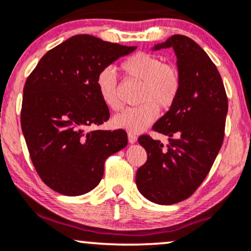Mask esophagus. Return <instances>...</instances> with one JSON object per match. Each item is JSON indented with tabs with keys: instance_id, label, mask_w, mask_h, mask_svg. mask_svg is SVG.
<instances>
[{
	"instance_id": "1",
	"label": "esophagus",
	"mask_w": 251,
	"mask_h": 251,
	"mask_svg": "<svg viewBox=\"0 0 251 251\" xmlns=\"http://www.w3.org/2000/svg\"><path fill=\"white\" fill-rule=\"evenodd\" d=\"M127 138H128V143L129 144H134L135 141H137V135H135L134 133H132V132H128Z\"/></svg>"
}]
</instances>
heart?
I'll return each mask as SVG.
<instances>
[{
    "mask_svg": "<svg viewBox=\"0 0 251 251\" xmlns=\"http://www.w3.org/2000/svg\"><path fill=\"white\" fill-rule=\"evenodd\" d=\"M122 70L126 76L141 81L138 96L141 104L117 114L113 118V125L129 132H141L158 118V107L167 110L176 100L181 87L179 71L173 65L164 64L158 57L146 52H138L124 60ZM96 87L101 101L108 108L119 111L123 107L118 79L112 68H105L99 72Z\"/></svg>",
    "mask_w": 251,
    "mask_h": 251,
    "instance_id": "heart-1",
    "label": "heart"
}]
</instances>
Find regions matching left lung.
<instances>
[{
	"instance_id": "8db88e82",
	"label": "left lung",
	"mask_w": 251,
	"mask_h": 251,
	"mask_svg": "<svg viewBox=\"0 0 251 251\" xmlns=\"http://www.w3.org/2000/svg\"><path fill=\"white\" fill-rule=\"evenodd\" d=\"M172 48L181 87L168 112L153 129L168 144L141 135L147 161L135 175L139 192L158 204L189 198L206 179L225 138L228 99L222 78L204 50L187 36L173 35L153 50Z\"/></svg>"
}]
</instances>
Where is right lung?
I'll use <instances>...</instances> for the list:
<instances>
[{
    "mask_svg": "<svg viewBox=\"0 0 251 251\" xmlns=\"http://www.w3.org/2000/svg\"><path fill=\"white\" fill-rule=\"evenodd\" d=\"M137 47L76 35L48 51L23 89L21 126L42 181L77 196L100 182L105 160L127 145L124 129L89 131L110 118L96 79L102 69Z\"/></svg>",
    "mask_w": 251,
    "mask_h": 251,
    "instance_id": "1",
    "label": "right lung"
}]
</instances>
